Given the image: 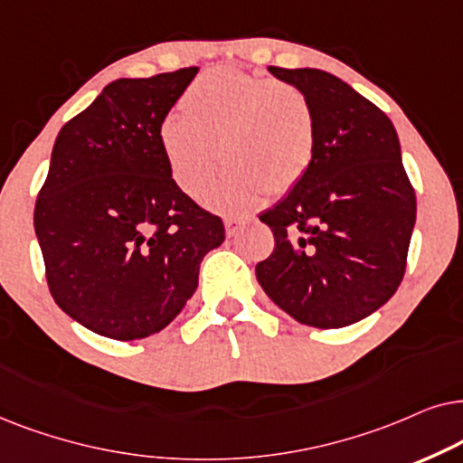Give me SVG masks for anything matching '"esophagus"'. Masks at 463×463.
Masks as SVG:
<instances>
[{
    "mask_svg": "<svg viewBox=\"0 0 463 463\" xmlns=\"http://www.w3.org/2000/svg\"><path fill=\"white\" fill-rule=\"evenodd\" d=\"M243 224V218H237V215H228L224 218V228H226V237H235L239 232V228Z\"/></svg>",
    "mask_w": 463,
    "mask_h": 463,
    "instance_id": "obj_1",
    "label": "esophagus"
}]
</instances>
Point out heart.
Listing matches in <instances>:
<instances>
[{
    "label": "heart",
    "instance_id": "obj_1",
    "mask_svg": "<svg viewBox=\"0 0 463 463\" xmlns=\"http://www.w3.org/2000/svg\"><path fill=\"white\" fill-rule=\"evenodd\" d=\"M182 108L184 114L160 120V152L177 188L190 196L209 182L222 154L228 169L203 194L213 212H241L264 190L288 193L316 156V114L292 84L218 67L188 86Z\"/></svg>",
    "mask_w": 463,
    "mask_h": 463
}]
</instances>
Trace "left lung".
<instances>
[{
	"mask_svg": "<svg viewBox=\"0 0 463 463\" xmlns=\"http://www.w3.org/2000/svg\"><path fill=\"white\" fill-rule=\"evenodd\" d=\"M316 114L303 180L260 213L275 250L256 264L273 303L313 328H343L383 307L406 269L417 201L392 120L328 71L269 67Z\"/></svg>",
	"mask_w": 463,
	"mask_h": 463,
	"instance_id": "1",
	"label": "left lung"
}]
</instances>
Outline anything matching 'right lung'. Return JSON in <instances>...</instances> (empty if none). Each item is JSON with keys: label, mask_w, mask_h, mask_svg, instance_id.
<instances>
[{"label": "right lung", "mask_w": 463, "mask_h": 463, "mask_svg": "<svg viewBox=\"0 0 463 463\" xmlns=\"http://www.w3.org/2000/svg\"><path fill=\"white\" fill-rule=\"evenodd\" d=\"M196 67L120 78L61 128L33 224L51 294L97 335L135 341L177 317L224 241L171 177L158 125Z\"/></svg>", "instance_id": "add662e5"}]
</instances>
